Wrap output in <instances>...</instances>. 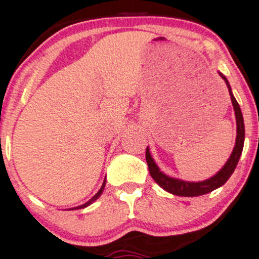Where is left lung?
Instances as JSON below:
<instances>
[{
  "label": "left lung",
  "instance_id": "obj_1",
  "mask_svg": "<svg viewBox=\"0 0 259 259\" xmlns=\"http://www.w3.org/2000/svg\"><path fill=\"white\" fill-rule=\"evenodd\" d=\"M220 77L225 80L226 85H228L229 93H230L231 103L234 106L235 116H236V124H237V135H236V142H235L234 150H232L230 158L228 159L226 164L224 165L222 170L214 175L210 179L205 180V181L200 182H188L184 181V180L179 179H172V177H168L165 175L164 172H161L160 168L156 166V164L154 162L152 155L149 153V148H147V152H145V159H147L148 167H149L150 176L153 177L154 181L156 182L161 188H164L165 191L168 193H172L175 196H181V197H197V196H203V194H207L211 191L217 190L220 186H223L230 179L232 172L236 168L237 162L242 154L243 149V142H245V123H243V117L242 112H241L239 103L236 101L234 95H232L230 84H229L228 79L225 78V75L219 73Z\"/></svg>",
  "mask_w": 259,
  "mask_h": 259
}]
</instances>
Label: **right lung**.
Instances as JSON below:
<instances>
[{
    "instance_id": "add662e5",
    "label": "right lung",
    "mask_w": 259,
    "mask_h": 259,
    "mask_svg": "<svg viewBox=\"0 0 259 259\" xmlns=\"http://www.w3.org/2000/svg\"><path fill=\"white\" fill-rule=\"evenodd\" d=\"M105 184H106V181L105 180H104V182H103V186H101V188L100 190H99V192L95 194L94 197H93V198L91 199V200H88V202L87 203H84V204H82V205H79V207H75V208H72V209H82V208H85V207H88V205H91L93 202H95V200H97L99 197H100V194L103 193V191H104V187H105Z\"/></svg>"
}]
</instances>
